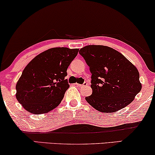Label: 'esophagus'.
<instances>
[{
    "instance_id": "34e87169",
    "label": "esophagus",
    "mask_w": 155,
    "mask_h": 155,
    "mask_svg": "<svg viewBox=\"0 0 155 155\" xmlns=\"http://www.w3.org/2000/svg\"><path fill=\"white\" fill-rule=\"evenodd\" d=\"M75 85H77V86H79V87H83V86H86V85H87V82H85L83 84H78V83H76Z\"/></svg>"
}]
</instances>
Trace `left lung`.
Returning a JSON list of instances; mask_svg holds the SVG:
<instances>
[{
	"label": "left lung",
	"mask_w": 155,
	"mask_h": 155,
	"mask_svg": "<svg viewBox=\"0 0 155 155\" xmlns=\"http://www.w3.org/2000/svg\"><path fill=\"white\" fill-rule=\"evenodd\" d=\"M79 53L91 73L92 94L85 97L95 109L112 112L131 103L142 89L140 74L123 55L104 45H87Z\"/></svg>",
	"instance_id": "left-lung-1"
}]
</instances>
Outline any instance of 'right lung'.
I'll return each instance as SVG.
<instances>
[{
	"mask_svg": "<svg viewBox=\"0 0 155 155\" xmlns=\"http://www.w3.org/2000/svg\"><path fill=\"white\" fill-rule=\"evenodd\" d=\"M78 49L53 48L33 58L16 84V98L33 114H43L57 107L70 85L67 69Z\"/></svg>",
	"mask_w": 155,
	"mask_h": 155,
	"instance_id": "right-lung-1",
	"label": "right lung"
}]
</instances>
